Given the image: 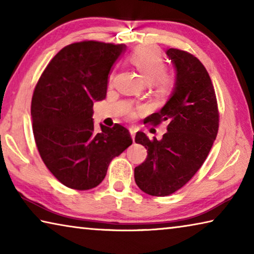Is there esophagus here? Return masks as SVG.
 Instances as JSON below:
<instances>
[{
	"instance_id": "esophagus-1",
	"label": "esophagus",
	"mask_w": 254,
	"mask_h": 254,
	"mask_svg": "<svg viewBox=\"0 0 254 254\" xmlns=\"http://www.w3.org/2000/svg\"><path fill=\"white\" fill-rule=\"evenodd\" d=\"M135 133H136V128H135V127H130V134H131V136H132V140H133V141H134Z\"/></svg>"
}]
</instances>
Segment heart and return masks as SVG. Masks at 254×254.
<instances>
[{"label":"heart","instance_id":"1","mask_svg":"<svg viewBox=\"0 0 254 254\" xmlns=\"http://www.w3.org/2000/svg\"><path fill=\"white\" fill-rule=\"evenodd\" d=\"M128 59L147 81H152L154 88L163 91L170 84V77L163 71L165 60L161 54L153 47H137L128 56ZM112 77H110V80Z\"/></svg>","mask_w":254,"mask_h":254}]
</instances>
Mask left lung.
I'll use <instances>...</instances> for the list:
<instances>
[{
	"label": "left lung",
	"mask_w": 254,
	"mask_h": 254,
	"mask_svg": "<svg viewBox=\"0 0 254 254\" xmlns=\"http://www.w3.org/2000/svg\"><path fill=\"white\" fill-rule=\"evenodd\" d=\"M176 69V81L165 106L144 123H168L161 140L136 132L147 159L134 168L141 190L151 196H168L185 186L207 158L218 131L217 101L207 70L195 56L170 48L166 51Z\"/></svg>",
	"instance_id": "left-lung-1"
}]
</instances>
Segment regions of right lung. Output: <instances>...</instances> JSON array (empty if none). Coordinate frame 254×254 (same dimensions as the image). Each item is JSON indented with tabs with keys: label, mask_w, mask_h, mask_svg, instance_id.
Wrapping results in <instances>:
<instances>
[{
	"label": "right lung",
	"mask_w": 254,
	"mask_h": 254,
	"mask_svg": "<svg viewBox=\"0 0 254 254\" xmlns=\"http://www.w3.org/2000/svg\"><path fill=\"white\" fill-rule=\"evenodd\" d=\"M124 45L81 41L51 59L34 88L31 118L42 161L66 187L87 190L105 178L112 159L132 144L121 124L93 121L94 102L106 97L109 74Z\"/></svg>",
	"instance_id": "add662e5"
}]
</instances>
